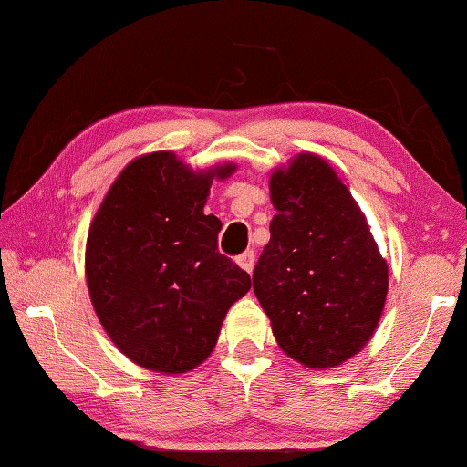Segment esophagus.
<instances>
[{
    "label": "esophagus",
    "mask_w": 467,
    "mask_h": 467,
    "mask_svg": "<svg viewBox=\"0 0 467 467\" xmlns=\"http://www.w3.org/2000/svg\"><path fill=\"white\" fill-rule=\"evenodd\" d=\"M236 264L239 267H243L244 272H253V267H255V251H244L243 255L236 257Z\"/></svg>",
    "instance_id": "34e87169"
}]
</instances>
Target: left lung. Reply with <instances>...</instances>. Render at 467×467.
Returning <instances> with one entry per match:
<instances>
[{"label": "left lung", "instance_id": "8db88e82", "mask_svg": "<svg viewBox=\"0 0 467 467\" xmlns=\"http://www.w3.org/2000/svg\"><path fill=\"white\" fill-rule=\"evenodd\" d=\"M278 214L253 270V290L286 357L336 368L373 337L389 267L334 167L300 152L270 177Z\"/></svg>", "mask_w": 467, "mask_h": 467}]
</instances>
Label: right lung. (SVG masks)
<instances>
[{"instance_id":"right-lung-1","label":"right lung","mask_w":467,"mask_h":467,"mask_svg":"<svg viewBox=\"0 0 467 467\" xmlns=\"http://www.w3.org/2000/svg\"><path fill=\"white\" fill-rule=\"evenodd\" d=\"M236 164L193 171L175 152L133 158L102 200L86 241V284L121 354L162 375L210 357L251 278L218 251L223 223L203 214L210 185Z\"/></svg>"}]
</instances>
